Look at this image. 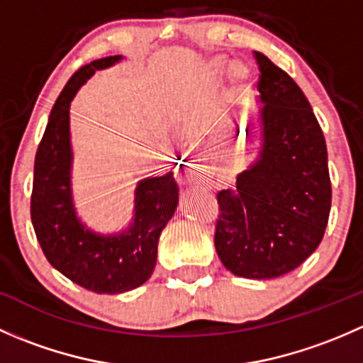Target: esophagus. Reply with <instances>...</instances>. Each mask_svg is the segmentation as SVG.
I'll use <instances>...</instances> for the list:
<instances>
[{
  "label": "esophagus",
  "mask_w": 363,
  "mask_h": 363,
  "mask_svg": "<svg viewBox=\"0 0 363 363\" xmlns=\"http://www.w3.org/2000/svg\"><path fill=\"white\" fill-rule=\"evenodd\" d=\"M202 174H205V167H202V164H200V167L191 168V174H189V177H191V179L202 177Z\"/></svg>",
  "instance_id": "esophagus-1"
}]
</instances>
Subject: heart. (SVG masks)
Segmentation results:
<instances>
[{"label":"heart","instance_id":"b5f03b06","mask_svg":"<svg viewBox=\"0 0 363 363\" xmlns=\"http://www.w3.org/2000/svg\"><path fill=\"white\" fill-rule=\"evenodd\" d=\"M208 73H211L214 79H223L226 73H230V79H232L233 86L237 89H242L244 86L250 80V68L246 67L240 61H230L226 56H214L211 61H208Z\"/></svg>","mask_w":363,"mask_h":363}]
</instances>
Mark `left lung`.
<instances>
[{
  "instance_id": "left-lung-1",
  "label": "left lung",
  "mask_w": 363,
  "mask_h": 363,
  "mask_svg": "<svg viewBox=\"0 0 363 363\" xmlns=\"http://www.w3.org/2000/svg\"><path fill=\"white\" fill-rule=\"evenodd\" d=\"M255 57L262 147L255 163L237 175V191L218 193L214 244L232 274L272 279L302 265L320 246L332 184L323 131L306 94L265 54Z\"/></svg>"
}]
</instances>
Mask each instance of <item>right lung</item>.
<instances>
[{"instance_id": "obj_1", "label": "right lung", "mask_w": 363, "mask_h": 363, "mask_svg": "<svg viewBox=\"0 0 363 363\" xmlns=\"http://www.w3.org/2000/svg\"><path fill=\"white\" fill-rule=\"evenodd\" d=\"M121 60L123 56L101 57L77 69L68 80L36 151L31 193L33 228L50 265L79 286L107 295L135 290L151 277L160 235L179 203L177 182L168 172L138 182L133 223L124 232H93L77 216L72 196L69 104L96 69Z\"/></svg>"}]
</instances>
